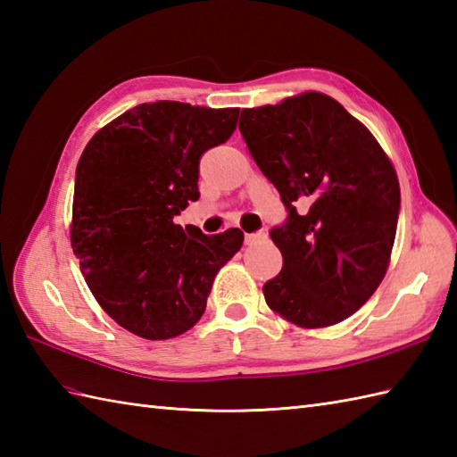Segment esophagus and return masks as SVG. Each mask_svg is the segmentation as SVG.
I'll return each mask as SVG.
<instances>
[{"mask_svg": "<svg viewBox=\"0 0 457 457\" xmlns=\"http://www.w3.org/2000/svg\"><path fill=\"white\" fill-rule=\"evenodd\" d=\"M265 237H267L265 231H255V234H245V244H247V245H253V244H257V241L265 239Z\"/></svg>", "mask_w": 457, "mask_h": 457, "instance_id": "1", "label": "esophagus"}]
</instances>
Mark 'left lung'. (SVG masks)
<instances>
[{
	"instance_id": "obj_1",
	"label": "left lung",
	"mask_w": 457,
	"mask_h": 457,
	"mask_svg": "<svg viewBox=\"0 0 457 457\" xmlns=\"http://www.w3.org/2000/svg\"><path fill=\"white\" fill-rule=\"evenodd\" d=\"M239 131L288 210L270 229L283 270L269 308L316 329L357 312L385 278L401 208L391 159L365 125L322 92L241 110Z\"/></svg>"
}]
</instances>
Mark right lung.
I'll use <instances>...</instances> for the list:
<instances>
[{
  "label": "right lung",
  "instance_id": "right-lung-1",
  "mask_svg": "<svg viewBox=\"0 0 457 457\" xmlns=\"http://www.w3.org/2000/svg\"><path fill=\"white\" fill-rule=\"evenodd\" d=\"M239 108L135 105L94 135L76 167L71 244L94 298L145 339L198 322L218 270L244 245L229 228L204 236L174 216L200 198L204 151L226 143Z\"/></svg>",
  "mask_w": 457,
  "mask_h": 457
}]
</instances>
